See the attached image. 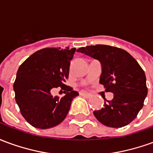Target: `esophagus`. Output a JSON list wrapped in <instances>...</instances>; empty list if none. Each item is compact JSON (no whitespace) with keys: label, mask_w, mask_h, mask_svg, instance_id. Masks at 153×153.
I'll use <instances>...</instances> for the list:
<instances>
[{"label":"esophagus","mask_w":153,"mask_h":153,"mask_svg":"<svg viewBox=\"0 0 153 153\" xmlns=\"http://www.w3.org/2000/svg\"><path fill=\"white\" fill-rule=\"evenodd\" d=\"M80 95L83 97H87V98H89V97H92L91 94H89V93H84V92H81V93H80Z\"/></svg>","instance_id":"esophagus-1"}]
</instances>
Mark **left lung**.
Segmentation results:
<instances>
[{"label":"left lung","mask_w":153,"mask_h":153,"mask_svg":"<svg viewBox=\"0 0 153 153\" xmlns=\"http://www.w3.org/2000/svg\"><path fill=\"white\" fill-rule=\"evenodd\" d=\"M77 51L99 60V83L106 92L114 94L111 101L104 98V107L94 111V116L108 127L128 125L142 109L148 94L145 73L137 60L126 51L107 45L88 46Z\"/></svg>","instance_id":"obj_1"}]
</instances>
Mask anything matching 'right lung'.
<instances>
[{"mask_svg":"<svg viewBox=\"0 0 153 153\" xmlns=\"http://www.w3.org/2000/svg\"><path fill=\"white\" fill-rule=\"evenodd\" d=\"M75 48H44L31 55L19 68L14 91L24 118L33 127L52 128L63 121L72 100L79 95L64 82L69 78ZM60 86L66 95L53 97L51 91Z\"/></svg>","mask_w":153,"mask_h":153,"instance_id":"right-lung-1","label":"right lung"}]
</instances>
